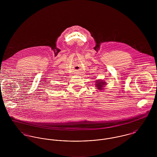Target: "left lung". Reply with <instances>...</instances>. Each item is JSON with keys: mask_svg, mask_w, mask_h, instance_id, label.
I'll use <instances>...</instances> for the list:
<instances>
[{"mask_svg": "<svg viewBox=\"0 0 157 157\" xmlns=\"http://www.w3.org/2000/svg\"><path fill=\"white\" fill-rule=\"evenodd\" d=\"M105 82H100V80H99V81H98V82H97L96 87L97 88V89H98L99 90H103V89H102V88H103V86L105 84Z\"/></svg>", "mask_w": 157, "mask_h": 157, "instance_id": "obj_1", "label": "left lung"}]
</instances>
